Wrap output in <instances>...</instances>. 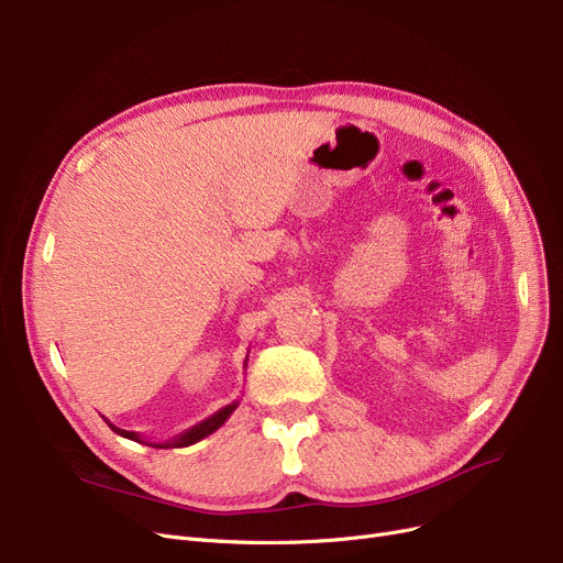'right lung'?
Instances as JSON below:
<instances>
[{
	"label": "right lung",
	"mask_w": 563,
	"mask_h": 563,
	"mask_svg": "<svg viewBox=\"0 0 563 563\" xmlns=\"http://www.w3.org/2000/svg\"><path fill=\"white\" fill-rule=\"evenodd\" d=\"M245 366H247V360H245ZM238 408V400H233V404H229V406H224V408H220L216 415H210L208 419H203V421H199L197 426H192V428H187L185 433H180V435H176V438H172V440H167V442H146L140 433H132V431H123V428H119V426H114L110 419H104L107 421V426L112 428V431L117 433V435H121V438H128V440H132V442H142V444H148V446H155V449H178V446H190V444H195V442H199V440H203V438H208L210 433H216L218 428L233 415V410Z\"/></svg>",
	"instance_id": "add662e5"
}]
</instances>
